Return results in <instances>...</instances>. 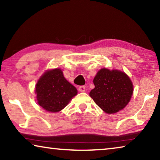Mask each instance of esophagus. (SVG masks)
<instances>
[{
    "label": "esophagus",
    "mask_w": 160,
    "mask_h": 160,
    "mask_svg": "<svg viewBox=\"0 0 160 160\" xmlns=\"http://www.w3.org/2000/svg\"><path fill=\"white\" fill-rule=\"evenodd\" d=\"M78 90L81 92H83L85 91V87L83 86V85L79 86V87H78Z\"/></svg>",
    "instance_id": "34e87169"
}]
</instances>
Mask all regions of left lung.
Listing matches in <instances>:
<instances>
[{
    "label": "left lung",
    "mask_w": 160,
    "mask_h": 160,
    "mask_svg": "<svg viewBox=\"0 0 160 160\" xmlns=\"http://www.w3.org/2000/svg\"><path fill=\"white\" fill-rule=\"evenodd\" d=\"M93 82L95 88L90 95L104 112H118L131 100L133 87L125 72L102 68L97 73Z\"/></svg>",
    "instance_id": "obj_1"
}]
</instances>
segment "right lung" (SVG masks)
Returning a JSON list of instances; mask_svg holds the SVG:
<instances>
[{
  "label": "right lung",
  "mask_w": 160,
  "mask_h": 160,
  "mask_svg": "<svg viewBox=\"0 0 160 160\" xmlns=\"http://www.w3.org/2000/svg\"><path fill=\"white\" fill-rule=\"evenodd\" d=\"M37 102L46 111L58 112L67 106L78 93L77 89L68 82L61 69L46 72L36 85Z\"/></svg>",
  "instance_id": "right-lung-1"
}]
</instances>
